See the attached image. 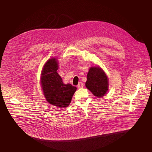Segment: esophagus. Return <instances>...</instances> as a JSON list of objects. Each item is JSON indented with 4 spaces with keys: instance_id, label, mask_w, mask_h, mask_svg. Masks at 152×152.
Wrapping results in <instances>:
<instances>
[{
    "instance_id": "1",
    "label": "esophagus",
    "mask_w": 152,
    "mask_h": 152,
    "mask_svg": "<svg viewBox=\"0 0 152 152\" xmlns=\"http://www.w3.org/2000/svg\"><path fill=\"white\" fill-rule=\"evenodd\" d=\"M77 87H78L79 88H83V84L82 83H78V85H77Z\"/></svg>"
}]
</instances>
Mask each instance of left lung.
I'll return each instance as SVG.
<instances>
[{"label":"left lung","mask_w":152,"mask_h":152,"mask_svg":"<svg viewBox=\"0 0 152 152\" xmlns=\"http://www.w3.org/2000/svg\"><path fill=\"white\" fill-rule=\"evenodd\" d=\"M85 85L95 96H104L108 90L106 74L99 67H91L88 72Z\"/></svg>","instance_id":"1"}]
</instances>
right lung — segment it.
<instances>
[{"mask_svg": "<svg viewBox=\"0 0 152 152\" xmlns=\"http://www.w3.org/2000/svg\"><path fill=\"white\" fill-rule=\"evenodd\" d=\"M57 61L55 58L46 62L42 72L41 85L47 101L58 107L69 105L77 88L72 85L64 84L57 72Z\"/></svg>", "mask_w": 152, "mask_h": 152, "instance_id": "obj_1", "label": "right lung"}]
</instances>
